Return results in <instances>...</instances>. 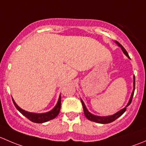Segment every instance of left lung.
<instances>
[{
	"instance_id": "obj_1",
	"label": "left lung",
	"mask_w": 146,
	"mask_h": 146,
	"mask_svg": "<svg viewBox=\"0 0 146 146\" xmlns=\"http://www.w3.org/2000/svg\"><path fill=\"white\" fill-rule=\"evenodd\" d=\"M116 43L118 44L119 46H121V48L122 51H123V52L124 53L125 55L126 56L128 57V58H130V57H129V54H128L127 51H126V49H125L124 48H123V46H122L121 44H120L117 41H115ZM133 78H134V80H133V86H134V88H133V92H132L131 94V98H130V100H129V103H128V104L126 105V107H124L123 109H122L121 110H120V111H119L118 112H117L116 114H113V115L111 116H109V117H98V116H95V115H93V114H90V113L89 112V111H88V110H87V108L85 107V104H84V102H82V100H81V102H82V107H83V110H84V114H85V116L86 117V118L88 119H89V120L92 121H94V122H97V123H111V122L114 121H115L116 119L117 118H119L120 116H121L122 114H123V113L125 112V111L126 110V107H128V106L129 105V104L131 103L132 102V99H133V94H134V90H135V76L133 77Z\"/></svg>"
}]
</instances>
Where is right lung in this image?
<instances>
[{
  "label": "right lung",
  "mask_w": 146,
  "mask_h": 146,
  "mask_svg": "<svg viewBox=\"0 0 146 146\" xmlns=\"http://www.w3.org/2000/svg\"><path fill=\"white\" fill-rule=\"evenodd\" d=\"M13 102L14 105L15 106V107L17 108V110H18L22 114H23L25 117H26L28 119H29L31 121L35 122V123H44V122L48 121L54 119L56 117L58 116V113H59L60 111V110H61V96L59 97V99H58V102H57L56 107L50 111L43 113V114H35V113L28 112V111H25V110H22L20 107H19L13 100Z\"/></svg>",
  "instance_id": "obj_1"
}]
</instances>
